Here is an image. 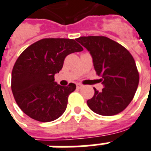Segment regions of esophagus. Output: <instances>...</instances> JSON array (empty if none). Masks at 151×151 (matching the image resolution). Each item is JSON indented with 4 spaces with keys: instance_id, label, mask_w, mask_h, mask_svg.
<instances>
[{
    "instance_id": "obj_1",
    "label": "esophagus",
    "mask_w": 151,
    "mask_h": 151,
    "mask_svg": "<svg viewBox=\"0 0 151 151\" xmlns=\"http://www.w3.org/2000/svg\"><path fill=\"white\" fill-rule=\"evenodd\" d=\"M82 87H83V85L80 84V83H78V84H77V88H78V89H81Z\"/></svg>"
}]
</instances>
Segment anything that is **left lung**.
<instances>
[{
  "label": "left lung",
  "mask_w": 151,
  "mask_h": 151,
  "mask_svg": "<svg viewBox=\"0 0 151 151\" xmlns=\"http://www.w3.org/2000/svg\"><path fill=\"white\" fill-rule=\"evenodd\" d=\"M77 41L90 51L93 66L101 76L104 88L94 89V95L87 101L93 112L112 116L123 111L134 97L139 73L133 56L118 42L104 36L80 37Z\"/></svg>",
  "instance_id": "left-lung-1"
}]
</instances>
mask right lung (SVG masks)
<instances>
[{
	"label": "right lung",
	"mask_w": 151,
	"mask_h": 151,
	"mask_svg": "<svg viewBox=\"0 0 151 151\" xmlns=\"http://www.w3.org/2000/svg\"><path fill=\"white\" fill-rule=\"evenodd\" d=\"M82 50L73 39L44 38L22 52L13 65L11 89L26 115L42 122L62 115L76 85L61 86L54 81V74L61 70L67 55Z\"/></svg>",
	"instance_id": "1"
}]
</instances>
